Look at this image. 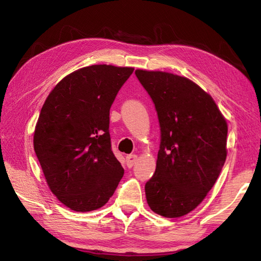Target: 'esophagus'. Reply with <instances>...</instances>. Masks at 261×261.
I'll return each mask as SVG.
<instances>
[{
    "label": "esophagus",
    "mask_w": 261,
    "mask_h": 261,
    "mask_svg": "<svg viewBox=\"0 0 261 261\" xmlns=\"http://www.w3.org/2000/svg\"><path fill=\"white\" fill-rule=\"evenodd\" d=\"M137 161V155L136 154H130V155H126V166L131 168L135 165Z\"/></svg>",
    "instance_id": "esophagus-1"
}]
</instances>
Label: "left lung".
Wrapping results in <instances>:
<instances>
[{"mask_svg":"<svg viewBox=\"0 0 261 261\" xmlns=\"http://www.w3.org/2000/svg\"><path fill=\"white\" fill-rule=\"evenodd\" d=\"M155 106L161 130L156 169L145 184L151 210L180 218L205 199L227 158L226 118L213 98L190 79L136 70Z\"/></svg>","mask_w":261,"mask_h":261,"instance_id":"1","label":"left lung"}]
</instances>
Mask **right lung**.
Masks as SVG:
<instances>
[{
  "mask_svg": "<svg viewBox=\"0 0 261 261\" xmlns=\"http://www.w3.org/2000/svg\"><path fill=\"white\" fill-rule=\"evenodd\" d=\"M134 68L90 65L68 74L47 96L34 151L50 191L76 212L107 204L124 174L112 151L109 110Z\"/></svg>",
  "mask_w": 261,
  "mask_h": 261,
  "instance_id": "obj_1",
  "label": "right lung"
}]
</instances>
